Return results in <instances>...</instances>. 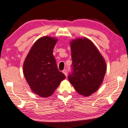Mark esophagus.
I'll list each match as a JSON object with an SVG mask.
<instances>
[{
	"instance_id": "1",
	"label": "esophagus",
	"mask_w": 128,
	"mask_h": 128,
	"mask_svg": "<svg viewBox=\"0 0 128 128\" xmlns=\"http://www.w3.org/2000/svg\"><path fill=\"white\" fill-rule=\"evenodd\" d=\"M62 72H63L64 74V75H66V76H67V71H66V70H64L63 71H62Z\"/></svg>"
}]
</instances>
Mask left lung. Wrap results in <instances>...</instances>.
I'll return each instance as SVG.
<instances>
[{"label":"left lung","mask_w":128,"mask_h":128,"mask_svg":"<svg viewBox=\"0 0 128 128\" xmlns=\"http://www.w3.org/2000/svg\"><path fill=\"white\" fill-rule=\"evenodd\" d=\"M70 44L72 71L68 80L79 94L89 96L102 84L107 70L105 60L88 38L76 39Z\"/></svg>","instance_id":"obj_1"}]
</instances>
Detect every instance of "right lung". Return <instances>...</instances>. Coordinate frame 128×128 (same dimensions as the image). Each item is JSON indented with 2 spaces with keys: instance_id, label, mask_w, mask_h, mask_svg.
Listing matches in <instances>:
<instances>
[{
  "instance_id": "add662e5",
  "label": "right lung",
  "mask_w": 128,
  "mask_h": 128,
  "mask_svg": "<svg viewBox=\"0 0 128 128\" xmlns=\"http://www.w3.org/2000/svg\"><path fill=\"white\" fill-rule=\"evenodd\" d=\"M57 42V39L47 36L38 39L23 64V73L30 89L42 98L51 96L66 78L53 54Z\"/></svg>"
}]
</instances>
